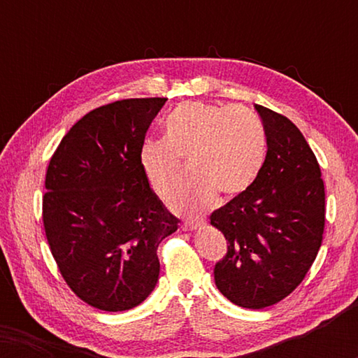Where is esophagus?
<instances>
[{
    "mask_svg": "<svg viewBox=\"0 0 358 358\" xmlns=\"http://www.w3.org/2000/svg\"><path fill=\"white\" fill-rule=\"evenodd\" d=\"M200 224H202V222H184L180 224V228H182L184 231H192V229H197Z\"/></svg>",
    "mask_w": 358,
    "mask_h": 358,
    "instance_id": "esophagus-1",
    "label": "esophagus"
}]
</instances>
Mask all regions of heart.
<instances>
[{
  "instance_id": "obj_1",
  "label": "heart",
  "mask_w": 358,
  "mask_h": 358,
  "mask_svg": "<svg viewBox=\"0 0 358 358\" xmlns=\"http://www.w3.org/2000/svg\"><path fill=\"white\" fill-rule=\"evenodd\" d=\"M267 155L262 122L248 107L182 102L163 120V141H146L140 164L150 187L171 200L185 180H194L174 202L178 212L212 207L218 194L234 197L256 180Z\"/></svg>"
}]
</instances>
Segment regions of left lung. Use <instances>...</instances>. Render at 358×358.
Here are the masks:
<instances>
[{
  "instance_id": "left-lung-1",
  "label": "left lung",
  "mask_w": 358,
  "mask_h": 358,
  "mask_svg": "<svg viewBox=\"0 0 358 358\" xmlns=\"http://www.w3.org/2000/svg\"><path fill=\"white\" fill-rule=\"evenodd\" d=\"M267 136L261 173L210 215L227 256L215 283L234 305L262 310L290 295L315 262L324 233V182L313 150L285 115L256 104Z\"/></svg>"
}]
</instances>
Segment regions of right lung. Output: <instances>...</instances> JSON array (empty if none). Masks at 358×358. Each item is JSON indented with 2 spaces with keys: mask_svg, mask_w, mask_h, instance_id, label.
Segmentation results:
<instances>
[{
  "mask_svg": "<svg viewBox=\"0 0 358 358\" xmlns=\"http://www.w3.org/2000/svg\"><path fill=\"white\" fill-rule=\"evenodd\" d=\"M166 97L122 99L71 127L45 176L42 220L63 280L102 311L138 306L159 277L158 246L179 220L163 207L140 164Z\"/></svg>",
  "mask_w": 358,
  "mask_h": 358,
  "instance_id": "obj_1",
  "label": "right lung"
}]
</instances>
